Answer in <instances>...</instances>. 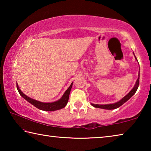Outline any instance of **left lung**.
Masks as SVG:
<instances>
[{"label": "left lung", "instance_id": "1", "mask_svg": "<svg viewBox=\"0 0 151 151\" xmlns=\"http://www.w3.org/2000/svg\"><path fill=\"white\" fill-rule=\"evenodd\" d=\"M134 57H135V55H134ZM135 58L137 60L136 57H135ZM139 76H140V73H139V77H138V79L136 82V84H135V85L133 87V88H132V90L129 92V93L127 95L125 96L124 98L122 99L120 101L117 102V103H116L110 104H94L91 103V105L94 106V107H96V108L109 109V110L115 109L119 108V106L122 105V104H123L124 103H126V102L129 100L130 98H131V97L133 96V94L136 93V91H137V88H138V87H139Z\"/></svg>", "mask_w": 151, "mask_h": 151}]
</instances>
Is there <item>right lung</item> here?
I'll list each match as a JSON object with an SVG mask.
<instances>
[{
	"label": "right lung",
	"instance_id": "1",
	"mask_svg": "<svg viewBox=\"0 0 151 151\" xmlns=\"http://www.w3.org/2000/svg\"><path fill=\"white\" fill-rule=\"evenodd\" d=\"M72 86H73V83H71L70 86L68 87L67 90L66 91L65 94H64L63 96H62V98L59 99L58 101L54 102V103H41V102L34 100V99H30V97L25 95V94L22 93L21 91H20L19 86H18V85L17 84V88L18 91H19V94L23 97L25 100H27L28 102H29L30 104H32V105H34L35 107H37V109H39L40 110H42V111H57V110H59L60 109L64 108L68 103V98H69L70 92Z\"/></svg>",
	"mask_w": 151,
	"mask_h": 151
}]
</instances>
